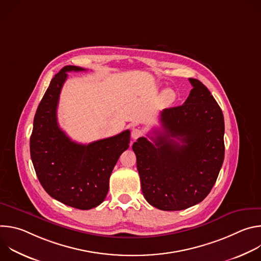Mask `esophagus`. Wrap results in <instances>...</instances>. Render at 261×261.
Wrapping results in <instances>:
<instances>
[{"mask_svg":"<svg viewBox=\"0 0 261 261\" xmlns=\"http://www.w3.org/2000/svg\"><path fill=\"white\" fill-rule=\"evenodd\" d=\"M142 131L140 130V129H133L132 130V133H131V136H132V138L134 139V140H136V139H138L140 136H142Z\"/></svg>","mask_w":261,"mask_h":261,"instance_id":"obj_1","label":"esophagus"}]
</instances>
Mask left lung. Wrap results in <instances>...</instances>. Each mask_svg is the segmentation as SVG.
Instances as JSON below:
<instances>
[{
  "mask_svg": "<svg viewBox=\"0 0 261 261\" xmlns=\"http://www.w3.org/2000/svg\"><path fill=\"white\" fill-rule=\"evenodd\" d=\"M193 89L182 105L161 111L162 131L139 137L132 148L144 198L162 211H180L211 192L224 160V117L207 88Z\"/></svg>",
  "mask_w": 261,
  "mask_h": 261,
  "instance_id": "left-lung-1",
  "label": "left lung"
}]
</instances>
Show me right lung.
<instances>
[{
  "instance_id": "obj_1",
  "label": "right lung",
  "mask_w": 261,
  "mask_h": 261,
  "mask_svg": "<svg viewBox=\"0 0 261 261\" xmlns=\"http://www.w3.org/2000/svg\"><path fill=\"white\" fill-rule=\"evenodd\" d=\"M70 71L86 69L65 66L51 80L34 118L30 152L36 174L53 198L72 207L90 210L105 199L110 174L129 147L130 131L89 144L71 140L57 119L60 93Z\"/></svg>"
}]
</instances>
